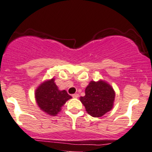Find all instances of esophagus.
Returning <instances> with one entry per match:
<instances>
[{"label": "esophagus", "instance_id": "1", "mask_svg": "<svg viewBox=\"0 0 152 152\" xmlns=\"http://www.w3.org/2000/svg\"><path fill=\"white\" fill-rule=\"evenodd\" d=\"M72 97L73 98H77V97H79V95L78 94H73V95H72Z\"/></svg>", "mask_w": 152, "mask_h": 152}]
</instances>
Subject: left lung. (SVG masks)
Masks as SVG:
<instances>
[{"label":"left lung","instance_id":"obj_1","mask_svg":"<svg viewBox=\"0 0 152 152\" xmlns=\"http://www.w3.org/2000/svg\"><path fill=\"white\" fill-rule=\"evenodd\" d=\"M115 91L106 81H91L85 89V95L80 97L86 111L93 117H100L114 107Z\"/></svg>","mask_w":152,"mask_h":152}]
</instances>
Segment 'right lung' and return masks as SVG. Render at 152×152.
<instances>
[{
  "label": "right lung",
  "instance_id": "right-lung-1",
  "mask_svg": "<svg viewBox=\"0 0 152 152\" xmlns=\"http://www.w3.org/2000/svg\"><path fill=\"white\" fill-rule=\"evenodd\" d=\"M35 98L40 109L49 116H55L62 107L72 98L65 89L60 90L55 82V78L43 81L35 91Z\"/></svg>",
  "mask_w": 152,
  "mask_h": 152
}]
</instances>
